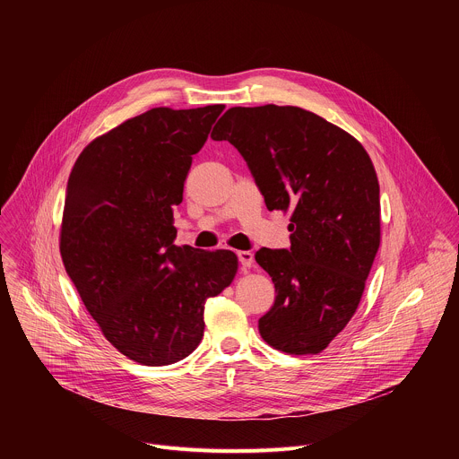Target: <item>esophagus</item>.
Listing matches in <instances>:
<instances>
[{"mask_svg": "<svg viewBox=\"0 0 459 459\" xmlns=\"http://www.w3.org/2000/svg\"><path fill=\"white\" fill-rule=\"evenodd\" d=\"M238 259H239L241 267L250 269L252 264H254V254H252L250 250H239V252H238Z\"/></svg>", "mask_w": 459, "mask_h": 459, "instance_id": "obj_1", "label": "esophagus"}]
</instances>
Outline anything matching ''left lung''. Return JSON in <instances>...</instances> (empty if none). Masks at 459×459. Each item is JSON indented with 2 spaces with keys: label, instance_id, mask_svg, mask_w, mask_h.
<instances>
[{
  "label": "left lung",
  "instance_id": "obj_1",
  "mask_svg": "<svg viewBox=\"0 0 459 459\" xmlns=\"http://www.w3.org/2000/svg\"><path fill=\"white\" fill-rule=\"evenodd\" d=\"M211 138L239 151L269 211L290 212V248L255 252L278 294L261 338L287 354H319L354 316L379 248L370 156L343 128L290 105L232 107Z\"/></svg>",
  "mask_w": 459,
  "mask_h": 459
}]
</instances>
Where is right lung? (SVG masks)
Masks as SVG:
<instances>
[{
	"label": "right lung",
	"instance_id": "right-lung-1",
	"mask_svg": "<svg viewBox=\"0 0 459 459\" xmlns=\"http://www.w3.org/2000/svg\"><path fill=\"white\" fill-rule=\"evenodd\" d=\"M225 105L156 107L92 140L65 195L59 252L85 308L123 356L161 367L204 338L205 301L238 273L232 250L174 245L172 209Z\"/></svg>",
	"mask_w": 459,
	"mask_h": 459
}]
</instances>
